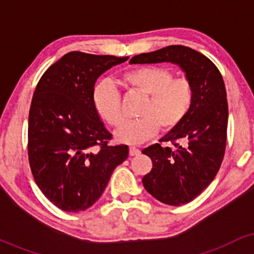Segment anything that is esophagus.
Listing matches in <instances>:
<instances>
[{
    "mask_svg": "<svg viewBox=\"0 0 254 254\" xmlns=\"http://www.w3.org/2000/svg\"><path fill=\"white\" fill-rule=\"evenodd\" d=\"M129 154H130V156H137V155H139V154H141V150H139L138 148H136V147H130Z\"/></svg>",
    "mask_w": 254,
    "mask_h": 254,
    "instance_id": "34e87169",
    "label": "esophagus"
}]
</instances>
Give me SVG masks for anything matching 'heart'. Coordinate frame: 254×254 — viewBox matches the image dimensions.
Segmentation results:
<instances>
[{"mask_svg":"<svg viewBox=\"0 0 254 254\" xmlns=\"http://www.w3.org/2000/svg\"><path fill=\"white\" fill-rule=\"evenodd\" d=\"M121 82L127 89L147 97L138 113L141 118L127 122L116 131V138L122 143L141 144L160 129L165 132L173 130L185 119L193 103L194 89L190 78L173 77V72L164 66L129 69L121 75ZM92 104L105 123L111 127L122 124L121 93L110 81H100L93 87Z\"/></svg>","mask_w":254,"mask_h":254,"instance_id":"heart-1","label":"heart"}]
</instances>
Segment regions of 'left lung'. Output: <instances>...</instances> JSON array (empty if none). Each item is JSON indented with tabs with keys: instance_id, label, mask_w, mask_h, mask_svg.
I'll list each match as a JSON object with an SVG mask.
<instances>
[{
	"instance_id": "left-lung-1",
	"label": "left lung",
	"mask_w": 254,
	"mask_h": 254,
	"mask_svg": "<svg viewBox=\"0 0 254 254\" xmlns=\"http://www.w3.org/2000/svg\"><path fill=\"white\" fill-rule=\"evenodd\" d=\"M161 62L176 63L185 71L193 84L194 98L182 123L160 143L142 150L153 161L142 183L160 202L182 205L199 196L220 170L227 143L228 103L217 66L193 49L171 45L130 60L131 64Z\"/></svg>"
}]
</instances>
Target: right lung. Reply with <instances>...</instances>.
<instances>
[{
	"instance_id": "add662e5",
	"label": "right lung",
	"mask_w": 254,
	"mask_h": 254,
	"mask_svg": "<svg viewBox=\"0 0 254 254\" xmlns=\"http://www.w3.org/2000/svg\"><path fill=\"white\" fill-rule=\"evenodd\" d=\"M129 57L68 52L38 82L28 115V161L44 196L64 211L92 206L115 168L127 160V145H110L92 104L95 81Z\"/></svg>"
}]
</instances>
